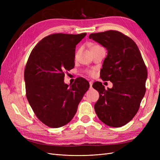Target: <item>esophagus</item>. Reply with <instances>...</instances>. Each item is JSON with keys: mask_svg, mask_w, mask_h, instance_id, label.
<instances>
[{"mask_svg": "<svg viewBox=\"0 0 160 160\" xmlns=\"http://www.w3.org/2000/svg\"><path fill=\"white\" fill-rule=\"evenodd\" d=\"M89 85H90V88H92V85H93V82L89 81Z\"/></svg>", "mask_w": 160, "mask_h": 160, "instance_id": "esophagus-1", "label": "esophagus"}]
</instances>
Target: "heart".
<instances>
[{"mask_svg":"<svg viewBox=\"0 0 160 160\" xmlns=\"http://www.w3.org/2000/svg\"><path fill=\"white\" fill-rule=\"evenodd\" d=\"M97 46H98V45H93V47H92L91 48H93V47H97ZM89 73H90L91 75H93V71H91V72H89Z\"/></svg>","mask_w":160,"mask_h":160,"instance_id":"heart-1","label":"heart"}]
</instances>
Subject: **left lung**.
Wrapping results in <instances>:
<instances>
[{
    "mask_svg": "<svg viewBox=\"0 0 160 160\" xmlns=\"http://www.w3.org/2000/svg\"><path fill=\"white\" fill-rule=\"evenodd\" d=\"M89 38L107 49L101 78L113 83L108 90L101 82L93 84L99 93L94 105L95 113L108 126L122 127L137 113L146 93V65L136 43L122 32L111 30L92 33Z\"/></svg>",
    "mask_w": 160,
    "mask_h": 160,
    "instance_id": "obj_1",
    "label": "left lung"
}]
</instances>
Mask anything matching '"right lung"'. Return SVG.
I'll use <instances>...</instances> for the list:
<instances>
[{
	"label": "right lung",
	"mask_w": 160,
	"mask_h": 160,
	"mask_svg": "<svg viewBox=\"0 0 160 160\" xmlns=\"http://www.w3.org/2000/svg\"><path fill=\"white\" fill-rule=\"evenodd\" d=\"M86 35H50L28 57L24 73L27 98L38 119L50 128L71 122L89 88V82L80 77L71 85L64 83V71L74 68L76 45Z\"/></svg>",
	"instance_id": "add662e5"
}]
</instances>
